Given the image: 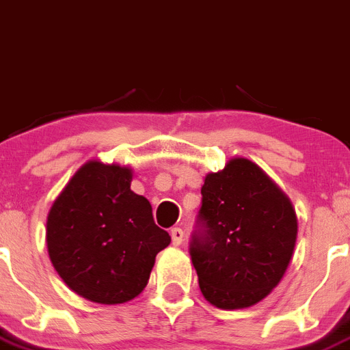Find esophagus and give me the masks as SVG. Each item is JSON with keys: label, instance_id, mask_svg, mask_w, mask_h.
Segmentation results:
<instances>
[{"label": "esophagus", "instance_id": "1", "mask_svg": "<svg viewBox=\"0 0 350 350\" xmlns=\"http://www.w3.org/2000/svg\"><path fill=\"white\" fill-rule=\"evenodd\" d=\"M183 236H185L183 229H179V227H174V229L171 230L172 245H176V247H178V245H181V243H183Z\"/></svg>", "mask_w": 350, "mask_h": 350}]
</instances>
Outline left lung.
Here are the masks:
<instances>
[{"label":"left lung","mask_w":350,"mask_h":350,"mask_svg":"<svg viewBox=\"0 0 350 350\" xmlns=\"http://www.w3.org/2000/svg\"><path fill=\"white\" fill-rule=\"evenodd\" d=\"M190 243L202 296L224 310L262 301L293 259L297 218L293 202L247 158L209 172Z\"/></svg>","instance_id":"8db88e82"}]
</instances>
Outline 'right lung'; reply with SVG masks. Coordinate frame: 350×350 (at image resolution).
Masks as SVG:
<instances>
[{
	"label": "right lung",
	"mask_w": 350,
	"mask_h": 350,
	"mask_svg": "<svg viewBox=\"0 0 350 350\" xmlns=\"http://www.w3.org/2000/svg\"><path fill=\"white\" fill-rule=\"evenodd\" d=\"M132 169L90 160L47 215L45 241L54 269L93 303H126L144 291L169 232L154 224L150 200L130 190Z\"/></svg>",
	"instance_id": "obj_1"
}]
</instances>
